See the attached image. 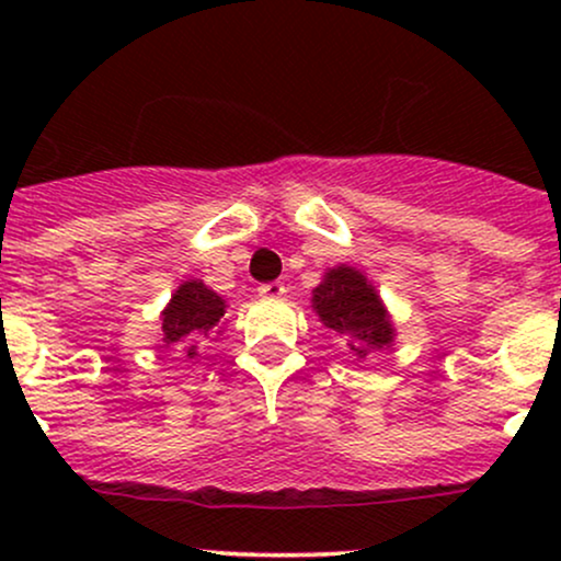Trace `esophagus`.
Wrapping results in <instances>:
<instances>
[{
	"label": "esophagus",
	"mask_w": 561,
	"mask_h": 561,
	"mask_svg": "<svg viewBox=\"0 0 561 561\" xmlns=\"http://www.w3.org/2000/svg\"><path fill=\"white\" fill-rule=\"evenodd\" d=\"M259 295L261 298H282L285 295V285L282 282H268V285L259 287Z\"/></svg>",
	"instance_id": "obj_1"
}]
</instances>
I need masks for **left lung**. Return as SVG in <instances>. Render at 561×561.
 Masks as SVG:
<instances>
[{"label":"left lung","instance_id":"8db88e82","mask_svg":"<svg viewBox=\"0 0 561 561\" xmlns=\"http://www.w3.org/2000/svg\"><path fill=\"white\" fill-rule=\"evenodd\" d=\"M311 308L327 330L345 337L356 358L388 351L396 343L388 306L379 298L375 282L356 266L340 263L327 268L324 279L313 287Z\"/></svg>","mask_w":561,"mask_h":561}]
</instances>
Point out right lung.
Returning a JSON list of instances; mask_svg holds the SVG:
<instances>
[{
    "label": "right lung",
    "instance_id": "add662e5",
    "mask_svg": "<svg viewBox=\"0 0 561 561\" xmlns=\"http://www.w3.org/2000/svg\"><path fill=\"white\" fill-rule=\"evenodd\" d=\"M227 300L203 279H186L160 311V347L179 345L186 358L199 356V345L224 332Z\"/></svg>",
    "mask_w": 561,
    "mask_h": 561
}]
</instances>
